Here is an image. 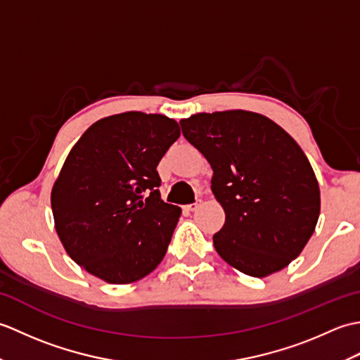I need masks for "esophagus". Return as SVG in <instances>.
Wrapping results in <instances>:
<instances>
[{
	"mask_svg": "<svg viewBox=\"0 0 360 360\" xmlns=\"http://www.w3.org/2000/svg\"><path fill=\"white\" fill-rule=\"evenodd\" d=\"M198 209H200V204H198V202L186 205V210H188V212H195V210H198Z\"/></svg>",
	"mask_w": 360,
	"mask_h": 360,
	"instance_id": "esophagus-1",
	"label": "esophagus"
}]
</instances>
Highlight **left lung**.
Here are the masks:
<instances>
[{
    "label": "left lung",
    "instance_id": "left-lung-1",
    "mask_svg": "<svg viewBox=\"0 0 360 360\" xmlns=\"http://www.w3.org/2000/svg\"><path fill=\"white\" fill-rule=\"evenodd\" d=\"M179 124L213 170L212 192L226 213L213 235L219 257L257 278L286 267L320 215L319 182L300 145L269 117L244 110L198 112Z\"/></svg>",
    "mask_w": 360,
    "mask_h": 360
}]
</instances>
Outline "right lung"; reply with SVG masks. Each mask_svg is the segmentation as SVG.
<instances>
[{
	"mask_svg": "<svg viewBox=\"0 0 360 360\" xmlns=\"http://www.w3.org/2000/svg\"><path fill=\"white\" fill-rule=\"evenodd\" d=\"M179 134L174 119L128 111L97 120L71 148L51 205L68 255L91 275L127 285L162 262L181 209L160 200L156 167Z\"/></svg>",
	"mask_w": 360,
	"mask_h": 360,
	"instance_id": "add662e5",
	"label": "right lung"
}]
</instances>
